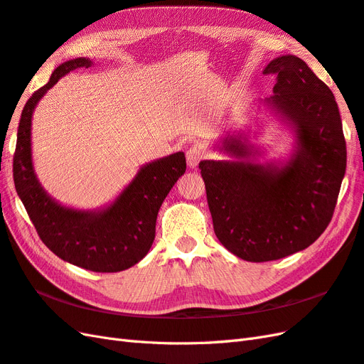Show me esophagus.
Instances as JSON below:
<instances>
[{
    "label": "esophagus",
    "instance_id": "34e87169",
    "mask_svg": "<svg viewBox=\"0 0 364 364\" xmlns=\"http://www.w3.org/2000/svg\"><path fill=\"white\" fill-rule=\"evenodd\" d=\"M203 159H205V151H203V148H200L199 145L191 146L187 151V162L190 168H196Z\"/></svg>",
    "mask_w": 364,
    "mask_h": 364
}]
</instances>
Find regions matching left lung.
Masks as SVG:
<instances>
[{
    "label": "left lung",
    "instance_id": "8db88e82",
    "mask_svg": "<svg viewBox=\"0 0 364 364\" xmlns=\"http://www.w3.org/2000/svg\"><path fill=\"white\" fill-rule=\"evenodd\" d=\"M264 74L277 75L267 100L295 127L296 153L284 166L202 161L215 233L228 252L250 262L286 258L314 244L329 225L346 173V140L332 91L303 60L282 55ZM225 151L247 157L239 139Z\"/></svg>",
    "mask_w": 364,
    "mask_h": 364
}]
</instances>
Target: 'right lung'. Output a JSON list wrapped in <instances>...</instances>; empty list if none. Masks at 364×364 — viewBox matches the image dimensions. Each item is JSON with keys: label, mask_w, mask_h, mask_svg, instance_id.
Here are the masks:
<instances>
[{"label": "right lung", "mask_w": 364, "mask_h": 364, "mask_svg": "<svg viewBox=\"0 0 364 364\" xmlns=\"http://www.w3.org/2000/svg\"><path fill=\"white\" fill-rule=\"evenodd\" d=\"M91 65L87 58L60 65L24 105L14 154V182L40 239L52 253L77 267L114 273L132 267L151 249L159 208L187 170V162L183 153H174L141 166L127 190L102 211L66 208L48 196L32 166V112L60 77Z\"/></svg>", "instance_id": "obj_1"}]
</instances>
